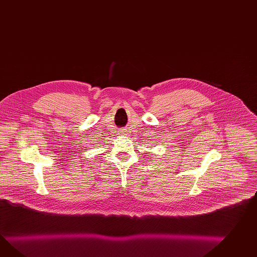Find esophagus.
<instances>
[{
	"label": "esophagus",
	"instance_id": "34e87169",
	"mask_svg": "<svg viewBox=\"0 0 257 257\" xmlns=\"http://www.w3.org/2000/svg\"><path fill=\"white\" fill-rule=\"evenodd\" d=\"M121 134H122V135H127V132H126L125 130H121Z\"/></svg>",
	"mask_w": 257,
	"mask_h": 257
}]
</instances>
